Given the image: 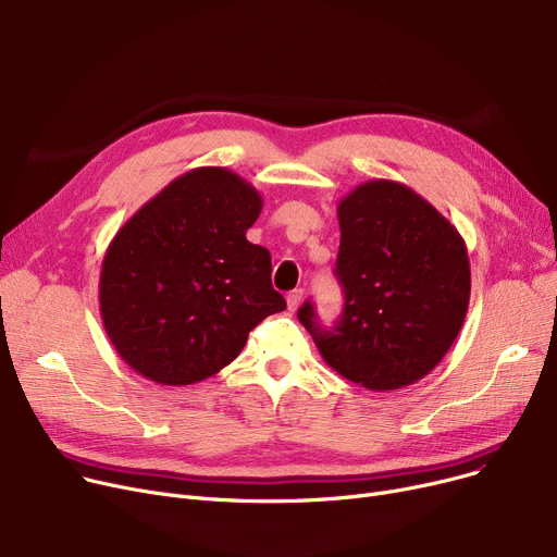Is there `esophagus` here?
<instances>
[{
    "label": "esophagus",
    "instance_id": "obj_1",
    "mask_svg": "<svg viewBox=\"0 0 557 557\" xmlns=\"http://www.w3.org/2000/svg\"><path fill=\"white\" fill-rule=\"evenodd\" d=\"M302 298H305V290H302V288L290 290V294L286 296V305H288V311H298V307L302 305Z\"/></svg>",
    "mask_w": 557,
    "mask_h": 557
}]
</instances>
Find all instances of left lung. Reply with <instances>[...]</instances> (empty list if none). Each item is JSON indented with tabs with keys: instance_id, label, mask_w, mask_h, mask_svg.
<instances>
[{
	"instance_id": "obj_1",
	"label": "left lung",
	"mask_w": 557,
	"mask_h": 557,
	"mask_svg": "<svg viewBox=\"0 0 557 557\" xmlns=\"http://www.w3.org/2000/svg\"><path fill=\"white\" fill-rule=\"evenodd\" d=\"M336 327L298 311L320 357L368 391L411 386L449 352L470 305V257L458 230L395 181H368L338 202Z\"/></svg>"
}]
</instances>
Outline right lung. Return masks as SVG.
I'll return each instance as SVG.
<instances>
[{
	"label": "right lung",
	"mask_w": 557,
	"mask_h": 557,
	"mask_svg": "<svg viewBox=\"0 0 557 557\" xmlns=\"http://www.w3.org/2000/svg\"><path fill=\"white\" fill-rule=\"evenodd\" d=\"M259 191L223 166L171 181L120 227L99 280L110 343L162 386L202 382L237 359L248 334L286 302L271 252L246 239Z\"/></svg>",
	"instance_id": "1"
}]
</instances>
